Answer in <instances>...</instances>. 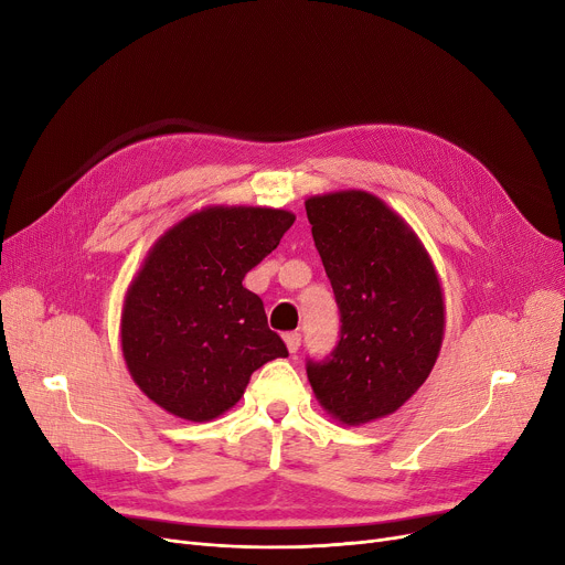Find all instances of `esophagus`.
Returning <instances> with one entry per match:
<instances>
[{
    "instance_id": "esophagus-1",
    "label": "esophagus",
    "mask_w": 565,
    "mask_h": 565,
    "mask_svg": "<svg viewBox=\"0 0 565 565\" xmlns=\"http://www.w3.org/2000/svg\"><path fill=\"white\" fill-rule=\"evenodd\" d=\"M284 341H286L288 352H298V348H300V343H302V334H300V332H286V334H284Z\"/></svg>"
}]
</instances>
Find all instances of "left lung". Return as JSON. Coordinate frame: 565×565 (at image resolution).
<instances>
[{
    "instance_id": "8db88e82",
    "label": "left lung",
    "mask_w": 565,
    "mask_h": 565,
    "mask_svg": "<svg viewBox=\"0 0 565 565\" xmlns=\"http://www.w3.org/2000/svg\"><path fill=\"white\" fill-rule=\"evenodd\" d=\"M313 243L339 307V341L307 360L316 398L360 426L396 412L430 375L444 334L435 267L405 222L369 192L307 199Z\"/></svg>"
}]
</instances>
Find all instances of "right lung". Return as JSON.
Returning a JSON list of instances; mask_svg holds the SVG:
<instances>
[{
  "label": "right lung",
  "instance_id": "right-lung-1",
  "mask_svg": "<svg viewBox=\"0 0 565 565\" xmlns=\"http://www.w3.org/2000/svg\"><path fill=\"white\" fill-rule=\"evenodd\" d=\"M292 222L273 207H205L160 237L121 318L126 364L153 403L211 422L241 401L256 369L288 358L243 279Z\"/></svg>",
  "mask_w": 565,
  "mask_h": 565
}]
</instances>
